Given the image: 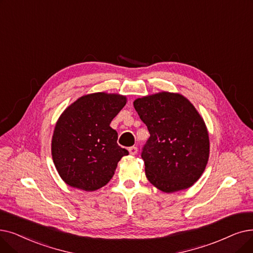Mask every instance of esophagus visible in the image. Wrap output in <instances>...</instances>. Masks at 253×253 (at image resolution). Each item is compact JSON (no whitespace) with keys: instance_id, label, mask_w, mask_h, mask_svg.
<instances>
[{"instance_id":"obj_1","label":"esophagus","mask_w":253,"mask_h":253,"mask_svg":"<svg viewBox=\"0 0 253 253\" xmlns=\"http://www.w3.org/2000/svg\"><path fill=\"white\" fill-rule=\"evenodd\" d=\"M128 151H129V154H130V155H136V153H137V148H136V147H130V148L128 149Z\"/></svg>"}]
</instances>
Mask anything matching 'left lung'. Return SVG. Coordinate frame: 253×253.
<instances>
[{"mask_svg": "<svg viewBox=\"0 0 253 253\" xmlns=\"http://www.w3.org/2000/svg\"><path fill=\"white\" fill-rule=\"evenodd\" d=\"M133 105L150 133L141 151L148 180L167 193L189 188L210 151L200 114L184 96L168 92L138 98Z\"/></svg>", "mask_w": 253, "mask_h": 253, "instance_id": "1", "label": "left lung"}]
</instances>
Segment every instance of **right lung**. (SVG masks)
Listing matches in <instances>:
<instances>
[{"label":"right lung","instance_id":"1","mask_svg":"<svg viewBox=\"0 0 253 253\" xmlns=\"http://www.w3.org/2000/svg\"><path fill=\"white\" fill-rule=\"evenodd\" d=\"M125 104V96L95 93L65 109L54 127L51 155L66 184L94 191L111 181L120 159L129 154L109 126Z\"/></svg>","mask_w":253,"mask_h":253}]
</instances>
